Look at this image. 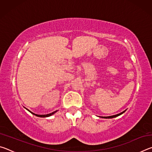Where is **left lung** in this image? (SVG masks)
Segmentation results:
<instances>
[{
  "label": "left lung",
  "instance_id": "1",
  "mask_svg": "<svg viewBox=\"0 0 152 152\" xmlns=\"http://www.w3.org/2000/svg\"><path fill=\"white\" fill-rule=\"evenodd\" d=\"M125 111H123L122 113H119V114H117V115H113V116H109V117H102V118H105V119H110V118H114V117H118L119 116V115H121V114H123V113H124Z\"/></svg>",
  "mask_w": 152,
  "mask_h": 152
}]
</instances>
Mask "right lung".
Segmentation results:
<instances>
[{"label": "right lung", "instance_id": "right-lung-1", "mask_svg": "<svg viewBox=\"0 0 152 152\" xmlns=\"http://www.w3.org/2000/svg\"><path fill=\"white\" fill-rule=\"evenodd\" d=\"M57 111V110H56V111H54V112H53V113H50V114H48V115H37V114H35V113H32V112H31V111H29V112H31L32 113V114H33L34 115H35V116H37V117H50V116H51V115H53V114H54V113Z\"/></svg>", "mask_w": 152, "mask_h": 152}]
</instances>
